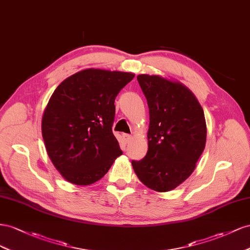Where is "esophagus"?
<instances>
[{
	"label": "esophagus",
	"instance_id": "obj_1",
	"mask_svg": "<svg viewBox=\"0 0 250 250\" xmlns=\"http://www.w3.org/2000/svg\"><path fill=\"white\" fill-rule=\"evenodd\" d=\"M123 137H124V140L126 142V144H127V142H130L131 139H132V136L129 134H124Z\"/></svg>",
	"mask_w": 250,
	"mask_h": 250
}]
</instances>
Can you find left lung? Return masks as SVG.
<instances>
[{"instance_id":"8db88e82","label":"left lung","mask_w":250,"mask_h":250,"mask_svg":"<svg viewBox=\"0 0 250 250\" xmlns=\"http://www.w3.org/2000/svg\"><path fill=\"white\" fill-rule=\"evenodd\" d=\"M149 113L147 153L132 161L139 180L153 190L176 188L194 172L204 151L206 123L194 93L159 75L137 76Z\"/></svg>"}]
</instances>
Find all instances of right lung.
<instances>
[{"label":"right lung","mask_w":250,"mask_h":250,"mask_svg":"<svg viewBox=\"0 0 250 250\" xmlns=\"http://www.w3.org/2000/svg\"><path fill=\"white\" fill-rule=\"evenodd\" d=\"M135 74L85 69L66 78L49 99L42 119L48 156L61 175L90 185L123 154L112 132L115 98Z\"/></svg>","instance_id":"obj_1"}]
</instances>
